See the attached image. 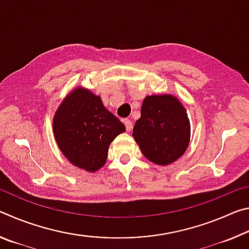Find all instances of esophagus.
<instances>
[{
    "label": "esophagus",
    "mask_w": 249,
    "mask_h": 249,
    "mask_svg": "<svg viewBox=\"0 0 249 249\" xmlns=\"http://www.w3.org/2000/svg\"><path fill=\"white\" fill-rule=\"evenodd\" d=\"M124 124L126 126V130H127V132H130V130L133 129V122L130 121V120L125 119L124 120Z\"/></svg>",
    "instance_id": "esophagus-1"
}]
</instances>
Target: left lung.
Instances as JSON below:
<instances>
[{
  "instance_id": "8db88e82",
  "label": "left lung",
  "mask_w": 249,
  "mask_h": 249,
  "mask_svg": "<svg viewBox=\"0 0 249 249\" xmlns=\"http://www.w3.org/2000/svg\"><path fill=\"white\" fill-rule=\"evenodd\" d=\"M190 134L187 111L176 96H146L133 137L147 159L156 165H170L187 150Z\"/></svg>"
}]
</instances>
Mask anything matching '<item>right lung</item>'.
<instances>
[{"label":"right lung","mask_w":249,"mask_h":249,"mask_svg":"<svg viewBox=\"0 0 249 249\" xmlns=\"http://www.w3.org/2000/svg\"><path fill=\"white\" fill-rule=\"evenodd\" d=\"M53 136L65 157L75 167L94 172L104 166L108 146L125 125L107 111L101 96L79 87L59 105Z\"/></svg>","instance_id":"obj_1"}]
</instances>
